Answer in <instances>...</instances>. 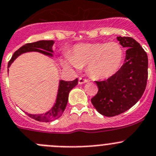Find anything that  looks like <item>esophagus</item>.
<instances>
[{"label": "esophagus", "instance_id": "1", "mask_svg": "<svg viewBox=\"0 0 156 156\" xmlns=\"http://www.w3.org/2000/svg\"><path fill=\"white\" fill-rule=\"evenodd\" d=\"M88 80L87 79H84L83 78H81V77H80L79 78H78V83H79L80 85H82V84H85V83H87L88 82Z\"/></svg>", "mask_w": 156, "mask_h": 156}]
</instances>
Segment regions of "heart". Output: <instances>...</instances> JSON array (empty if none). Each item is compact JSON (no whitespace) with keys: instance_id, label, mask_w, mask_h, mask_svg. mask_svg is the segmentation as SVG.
Segmentation results:
<instances>
[{"instance_id":"b5f03b06","label":"heart","mask_w":156,"mask_h":156,"mask_svg":"<svg viewBox=\"0 0 156 156\" xmlns=\"http://www.w3.org/2000/svg\"><path fill=\"white\" fill-rule=\"evenodd\" d=\"M123 60L124 50L119 43L95 42L77 44L62 63L65 68L75 69L88 66V72L91 78L105 80L117 73Z\"/></svg>"}]
</instances>
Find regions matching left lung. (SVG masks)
<instances>
[{"label":"left lung","mask_w":156,"mask_h":156,"mask_svg":"<svg viewBox=\"0 0 156 156\" xmlns=\"http://www.w3.org/2000/svg\"><path fill=\"white\" fill-rule=\"evenodd\" d=\"M123 48H126L125 63L111 78L95 81L98 93L91 103L102 115L112 117L125 112L142 98L148 78V56L135 39L118 37Z\"/></svg>","instance_id":"obj_1"}]
</instances>
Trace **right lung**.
<instances>
[{
  "mask_svg": "<svg viewBox=\"0 0 156 156\" xmlns=\"http://www.w3.org/2000/svg\"><path fill=\"white\" fill-rule=\"evenodd\" d=\"M54 43H55L54 41H38L24 44V46L20 48L14 53L12 58L8 62V68H10L11 65L14 62L16 58L24 53L36 51L47 55L48 57H53L52 53L54 51L52 50V46H53ZM78 78L71 81H65L63 80H60L56 101L51 110H49L47 112L39 115H32L27 112V115L34 120L39 121V122H51V121L58 119L62 115L66 108L70 91L78 85Z\"/></svg>",
  "mask_w": 156,
  "mask_h": 156,
  "instance_id": "right-lung-1",
  "label": "right lung"
}]
</instances>
